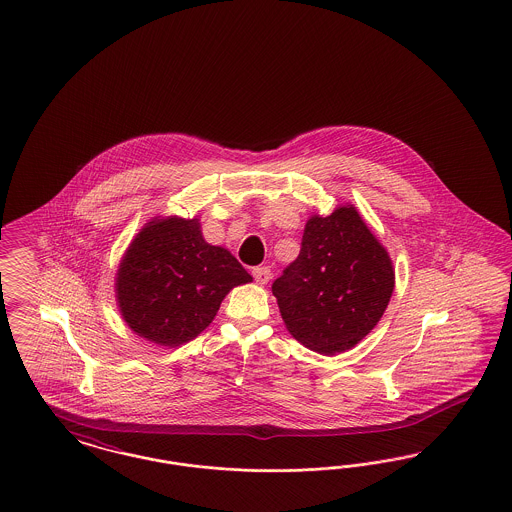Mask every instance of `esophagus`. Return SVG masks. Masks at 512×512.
<instances>
[{"instance_id":"1","label":"esophagus","mask_w":512,"mask_h":512,"mask_svg":"<svg viewBox=\"0 0 512 512\" xmlns=\"http://www.w3.org/2000/svg\"><path fill=\"white\" fill-rule=\"evenodd\" d=\"M253 278H255V282L261 284V286L268 284V280L272 278L270 266H257V268H253Z\"/></svg>"}]
</instances>
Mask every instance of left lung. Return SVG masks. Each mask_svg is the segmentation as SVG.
Listing matches in <instances>:
<instances>
[{
  "mask_svg": "<svg viewBox=\"0 0 512 512\" xmlns=\"http://www.w3.org/2000/svg\"><path fill=\"white\" fill-rule=\"evenodd\" d=\"M392 291L389 251L352 204L312 215L299 257L272 284L287 331L326 356L356 347L383 318Z\"/></svg>",
  "mask_w": 512,
  "mask_h": 512,
  "instance_id": "8db88e82",
  "label": "left lung"
}]
</instances>
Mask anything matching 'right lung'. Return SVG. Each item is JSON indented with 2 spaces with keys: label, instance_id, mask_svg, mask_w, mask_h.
<instances>
[{
  "label": "right lung",
  "instance_id": "add662e5",
  "mask_svg": "<svg viewBox=\"0 0 512 512\" xmlns=\"http://www.w3.org/2000/svg\"><path fill=\"white\" fill-rule=\"evenodd\" d=\"M251 280L228 249L205 242L200 219L171 215L141 228L123 253L114 286L131 331L173 348L196 339L228 291Z\"/></svg>",
  "mask_w": 512,
  "mask_h": 512
}]
</instances>
